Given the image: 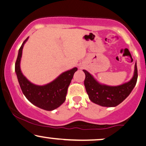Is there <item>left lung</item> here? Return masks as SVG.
<instances>
[{"label": "left lung", "instance_id": "1", "mask_svg": "<svg viewBox=\"0 0 146 146\" xmlns=\"http://www.w3.org/2000/svg\"><path fill=\"white\" fill-rule=\"evenodd\" d=\"M84 84L89 98L93 103L104 107H115L123 102L130 94L137 80V68L135 64L133 76L129 82L118 86L101 84L87 70Z\"/></svg>", "mask_w": 146, "mask_h": 146}]
</instances>
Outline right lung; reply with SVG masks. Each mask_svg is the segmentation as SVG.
I'll list each match as a JSON object with an SVG mask.
<instances>
[{
  "mask_svg": "<svg viewBox=\"0 0 146 146\" xmlns=\"http://www.w3.org/2000/svg\"><path fill=\"white\" fill-rule=\"evenodd\" d=\"M23 41L19 48L17 60L15 62V71L23 95L32 104L44 110L51 111L57 108L66 100L68 88L69 87L74 74L77 71V68L68 70L44 85H36L32 83L23 76L20 69V61L24 44L28 39Z\"/></svg>",
  "mask_w": 146,
  "mask_h": 146,
  "instance_id": "right-lung-1",
  "label": "right lung"
}]
</instances>
